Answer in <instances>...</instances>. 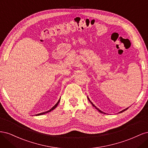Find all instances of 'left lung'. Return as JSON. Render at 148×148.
Listing matches in <instances>:
<instances>
[{"label":"left lung","instance_id":"1","mask_svg":"<svg viewBox=\"0 0 148 148\" xmlns=\"http://www.w3.org/2000/svg\"><path fill=\"white\" fill-rule=\"evenodd\" d=\"M88 99L89 101V102H90L91 103V104L92 105V106H93V107H95V108H96V109H97V110L98 111H99V112H101V113H103V114H105L104 112H102V111H101V110H99V109H98V108H97V107H96V106H95V105H94V104H92V103L91 102V101L90 100H89V98H88ZM128 109V107H127V109H124V110H122V111H120V112H119V113H122V112H124V111H125V110H127Z\"/></svg>","mask_w":148,"mask_h":148}]
</instances>
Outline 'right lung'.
Listing matches in <instances>:
<instances>
[{"instance_id":"right-lung-1","label":"right lung","mask_w":148,"mask_h":148,"mask_svg":"<svg viewBox=\"0 0 148 148\" xmlns=\"http://www.w3.org/2000/svg\"><path fill=\"white\" fill-rule=\"evenodd\" d=\"M60 99L59 100V101H58L57 103H56V104L53 106V107H52V108L49 110H47V111H46V112H42V113H40V114H36V115H43V114H46V113H48V112H51V111H52V110H53V109H56V107H57V105L59 104V102H60Z\"/></svg>"}]
</instances>
